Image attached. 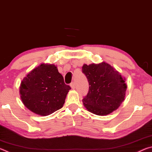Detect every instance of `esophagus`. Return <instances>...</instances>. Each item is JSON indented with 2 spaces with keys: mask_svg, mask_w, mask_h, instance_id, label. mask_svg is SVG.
<instances>
[{
  "mask_svg": "<svg viewBox=\"0 0 152 152\" xmlns=\"http://www.w3.org/2000/svg\"><path fill=\"white\" fill-rule=\"evenodd\" d=\"M70 87L72 89H74L76 88V84L75 82H72V83L70 84Z\"/></svg>",
  "mask_w": 152,
  "mask_h": 152,
  "instance_id": "obj_1",
  "label": "esophagus"
}]
</instances>
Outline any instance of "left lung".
Here are the masks:
<instances>
[{
	"instance_id": "8db88e82",
	"label": "left lung",
	"mask_w": 152,
	"mask_h": 152,
	"mask_svg": "<svg viewBox=\"0 0 152 152\" xmlns=\"http://www.w3.org/2000/svg\"><path fill=\"white\" fill-rule=\"evenodd\" d=\"M82 68L89 83L88 93L82 99L84 107L99 116L117 110L125 100L127 87L125 77L105 61L84 64Z\"/></svg>"
}]
</instances>
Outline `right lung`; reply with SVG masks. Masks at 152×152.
<instances>
[{"label":"right lung","mask_w":152,"mask_h":152,"mask_svg":"<svg viewBox=\"0 0 152 152\" xmlns=\"http://www.w3.org/2000/svg\"><path fill=\"white\" fill-rule=\"evenodd\" d=\"M70 88L64 83L57 66L43 63L22 80L19 94L25 107L35 114L44 117L63 107Z\"/></svg>","instance_id":"1"}]
</instances>
